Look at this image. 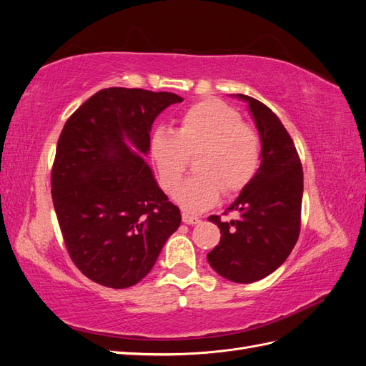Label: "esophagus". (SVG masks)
<instances>
[{
  "label": "esophagus",
  "mask_w": 366,
  "mask_h": 366,
  "mask_svg": "<svg viewBox=\"0 0 366 366\" xmlns=\"http://www.w3.org/2000/svg\"><path fill=\"white\" fill-rule=\"evenodd\" d=\"M182 218H183V223H184V224H198V223H200V218L195 217V215L183 214Z\"/></svg>",
  "instance_id": "esophagus-1"
}]
</instances>
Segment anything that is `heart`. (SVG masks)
<instances>
[{"instance_id": "1", "label": "heart", "mask_w": 366, "mask_h": 366, "mask_svg": "<svg viewBox=\"0 0 366 366\" xmlns=\"http://www.w3.org/2000/svg\"><path fill=\"white\" fill-rule=\"evenodd\" d=\"M198 152L191 179L172 195L189 212L212 207L223 189L239 192L258 171L261 143L257 132L242 124L237 109L217 99L187 107L174 131L157 129L151 136L149 154L164 191H174L184 174L187 156Z\"/></svg>"}]
</instances>
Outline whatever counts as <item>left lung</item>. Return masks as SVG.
Returning a JSON list of instances; mask_svg holds the SVG:
<instances>
[{
	"label": "left lung",
	"mask_w": 366,
	"mask_h": 366,
	"mask_svg": "<svg viewBox=\"0 0 366 366\" xmlns=\"http://www.w3.org/2000/svg\"><path fill=\"white\" fill-rule=\"evenodd\" d=\"M261 139V164L227 210L238 219L209 217L221 232L207 261L219 276L239 284L259 281L273 273L292 253L301 230L304 192L302 164L289 132L269 107L246 94Z\"/></svg>",
	"instance_id": "left-lung-1"
}]
</instances>
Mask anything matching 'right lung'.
Segmentation results:
<instances>
[{
  "instance_id": "right-lung-1",
  "label": "right lung",
  "mask_w": 366,
  "mask_h": 366,
  "mask_svg": "<svg viewBox=\"0 0 366 366\" xmlns=\"http://www.w3.org/2000/svg\"><path fill=\"white\" fill-rule=\"evenodd\" d=\"M174 93L113 86L65 122L51 169V198L70 258L86 278L127 289L156 264L182 223L149 164L154 120Z\"/></svg>"
}]
</instances>
